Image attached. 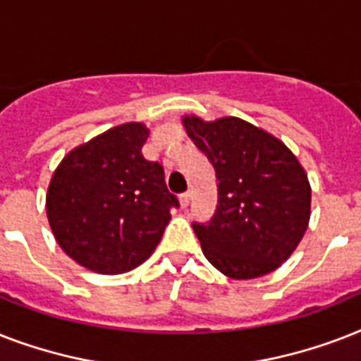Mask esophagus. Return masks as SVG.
<instances>
[{"mask_svg":"<svg viewBox=\"0 0 361 361\" xmlns=\"http://www.w3.org/2000/svg\"><path fill=\"white\" fill-rule=\"evenodd\" d=\"M191 197H192V192H191V191L181 192V195H180L181 208H187V206H189V202H191Z\"/></svg>","mask_w":361,"mask_h":361,"instance_id":"esophagus-1","label":"esophagus"}]
</instances>
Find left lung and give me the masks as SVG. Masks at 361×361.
Returning a JSON list of instances; mask_svg holds the SVG:
<instances>
[{
	"label": "left lung",
	"mask_w": 361,
	"mask_h": 361,
	"mask_svg": "<svg viewBox=\"0 0 361 361\" xmlns=\"http://www.w3.org/2000/svg\"><path fill=\"white\" fill-rule=\"evenodd\" d=\"M187 135L217 176V208L192 223L204 257L232 279H255L279 268L307 231L311 187L294 153L240 118H183Z\"/></svg>",
	"instance_id": "left-lung-1"
}]
</instances>
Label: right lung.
Here are the masks:
<instances>
[{"mask_svg":"<svg viewBox=\"0 0 361 361\" xmlns=\"http://www.w3.org/2000/svg\"><path fill=\"white\" fill-rule=\"evenodd\" d=\"M149 130L123 123L67 155L48 187V223L59 247L97 274H123L149 258L176 195L164 170L142 155Z\"/></svg>","mask_w":361,"mask_h":361,"instance_id":"right-lung-1","label":"right lung"}]
</instances>
